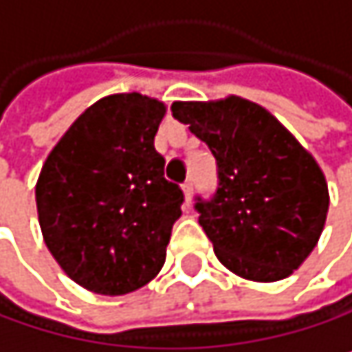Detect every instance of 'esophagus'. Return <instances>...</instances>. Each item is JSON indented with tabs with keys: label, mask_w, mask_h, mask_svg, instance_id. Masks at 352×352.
<instances>
[{
	"label": "esophagus",
	"mask_w": 352,
	"mask_h": 352,
	"mask_svg": "<svg viewBox=\"0 0 352 352\" xmlns=\"http://www.w3.org/2000/svg\"><path fill=\"white\" fill-rule=\"evenodd\" d=\"M182 192H184V204L188 206L190 199H192V180H186V182L182 184Z\"/></svg>",
	"instance_id": "1"
}]
</instances>
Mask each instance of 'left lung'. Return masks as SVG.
<instances>
[{
	"label": "left lung",
	"mask_w": 352,
	"mask_h": 352,
	"mask_svg": "<svg viewBox=\"0 0 352 352\" xmlns=\"http://www.w3.org/2000/svg\"><path fill=\"white\" fill-rule=\"evenodd\" d=\"M172 115L216 157V195L197 197L195 210L218 260L250 281L289 277L317 245L329 208L315 157L241 96L174 102Z\"/></svg>",
	"instance_id": "obj_1"
}]
</instances>
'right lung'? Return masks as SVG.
<instances>
[{
    "instance_id": "right-lung-1",
    "label": "right lung",
    "mask_w": 352,
    "mask_h": 352,
    "mask_svg": "<svg viewBox=\"0 0 352 352\" xmlns=\"http://www.w3.org/2000/svg\"><path fill=\"white\" fill-rule=\"evenodd\" d=\"M164 115V102L138 92L104 96L73 121L37 178L43 241L94 294L136 292L166 262L184 195L153 144Z\"/></svg>"
}]
</instances>
